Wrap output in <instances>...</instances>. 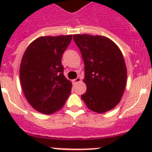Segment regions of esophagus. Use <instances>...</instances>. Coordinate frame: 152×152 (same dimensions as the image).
I'll list each match as a JSON object with an SVG mask.
<instances>
[{
  "instance_id": "1",
  "label": "esophagus",
  "mask_w": 152,
  "mask_h": 152,
  "mask_svg": "<svg viewBox=\"0 0 152 152\" xmlns=\"http://www.w3.org/2000/svg\"><path fill=\"white\" fill-rule=\"evenodd\" d=\"M80 81H81V79L80 78V77H78V78L73 80H72V83H73V84H76V83H80Z\"/></svg>"
}]
</instances>
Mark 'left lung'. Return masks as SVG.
<instances>
[{
    "label": "left lung",
    "mask_w": 152,
    "mask_h": 152,
    "mask_svg": "<svg viewBox=\"0 0 152 152\" xmlns=\"http://www.w3.org/2000/svg\"><path fill=\"white\" fill-rule=\"evenodd\" d=\"M85 65L87 91L81 99L91 110L102 113L120 102L127 81V69L121 50L102 35L74 34Z\"/></svg>",
    "instance_id": "1"
}]
</instances>
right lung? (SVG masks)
<instances>
[{
    "instance_id": "obj_1",
    "label": "right lung",
    "mask_w": 152,
    "mask_h": 152,
    "mask_svg": "<svg viewBox=\"0 0 152 152\" xmlns=\"http://www.w3.org/2000/svg\"><path fill=\"white\" fill-rule=\"evenodd\" d=\"M72 35L41 36L27 46L20 67V83L27 102L39 113L52 114L63 107L72 90L63 74V53Z\"/></svg>"
}]
</instances>
